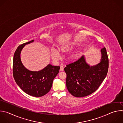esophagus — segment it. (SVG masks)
<instances>
[{"mask_svg":"<svg viewBox=\"0 0 123 123\" xmlns=\"http://www.w3.org/2000/svg\"><path fill=\"white\" fill-rule=\"evenodd\" d=\"M64 70V67L62 66H60V71H63Z\"/></svg>","mask_w":123,"mask_h":123,"instance_id":"obj_1","label":"esophagus"}]
</instances>
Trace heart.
Returning a JSON list of instances; mask_svg holds the SVG:
<instances>
[{
	"label": "heart",
	"instance_id": "1",
	"mask_svg": "<svg viewBox=\"0 0 123 123\" xmlns=\"http://www.w3.org/2000/svg\"><path fill=\"white\" fill-rule=\"evenodd\" d=\"M71 46H72L71 44H68L67 45H66L65 47H64L62 49V50L64 51V50L67 49H68L69 48L71 47ZM51 57H52V59H53V60L55 61H57L60 57V53H59L58 50L55 48H52L51 49Z\"/></svg>",
	"mask_w": 123,
	"mask_h": 123
}]
</instances>
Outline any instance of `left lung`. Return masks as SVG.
Instances as JSON below:
<instances>
[{
  "mask_svg": "<svg viewBox=\"0 0 123 123\" xmlns=\"http://www.w3.org/2000/svg\"><path fill=\"white\" fill-rule=\"evenodd\" d=\"M100 62L91 66L84 55L67 65L64 68L67 74L66 86L74 96L83 97L96 91L106 78L109 68V59L106 48L101 49Z\"/></svg>",
  "mask_w": 123,
  "mask_h": 123,
  "instance_id": "left-lung-1",
  "label": "left lung"
}]
</instances>
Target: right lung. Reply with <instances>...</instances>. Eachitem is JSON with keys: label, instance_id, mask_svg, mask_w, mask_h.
<instances>
[{"label": "right lung", "instance_id": "1", "mask_svg": "<svg viewBox=\"0 0 123 123\" xmlns=\"http://www.w3.org/2000/svg\"><path fill=\"white\" fill-rule=\"evenodd\" d=\"M34 40L20 45L16 49L13 59V75L15 82L27 94L34 97H41L50 91L52 82L59 73V66L48 64L43 69L33 72L23 65L21 52L24 46Z\"/></svg>", "mask_w": 123, "mask_h": 123}]
</instances>
